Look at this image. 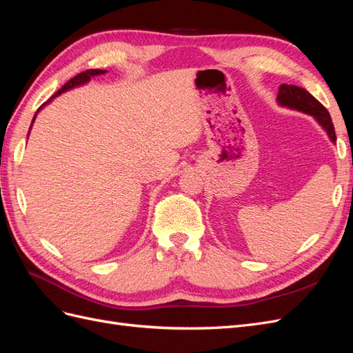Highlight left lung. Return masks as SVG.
Here are the masks:
<instances>
[{
    "mask_svg": "<svg viewBox=\"0 0 353 353\" xmlns=\"http://www.w3.org/2000/svg\"><path fill=\"white\" fill-rule=\"evenodd\" d=\"M276 100H279L281 105H287V108L312 114L315 119L324 126V130L328 132L331 141H336L334 125L333 121H331L328 110L305 88L296 87V85L283 83L279 90V97H276Z\"/></svg>",
    "mask_w": 353,
    "mask_h": 353,
    "instance_id": "1",
    "label": "left lung"
}]
</instances>
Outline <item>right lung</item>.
I'll return each instance as SVG.
<instances>
[{
  "instance_id": "1",
  "label": "right lung",
  "mask_w": 353,
  "mask_h": 353,
  "mask_svg": "<svg viewBox=\"0 0 353 353\" xmlns=\"http://www.w3.org/2000/svg\"><path fill=\"white\" fill-rule=\"evenodd\" d=\"M105 70H100V69H91V70H85V72H82V73H79V74H77V77L74 78H72L70 81H68L65 85H63V87L52 95L51 99H54L56 95H59V94H61V92H65L66 90H70V88H73V87H77V85H81V83H83V82H87V81H90L92 77H97V74H100V73H104ZM44 105V104H42ZM41 105V108H42ZM39 108V109H41ZM35 119V117H34ZM32 123H34V121H32Z\"/></svg>"
}]
</instances>
